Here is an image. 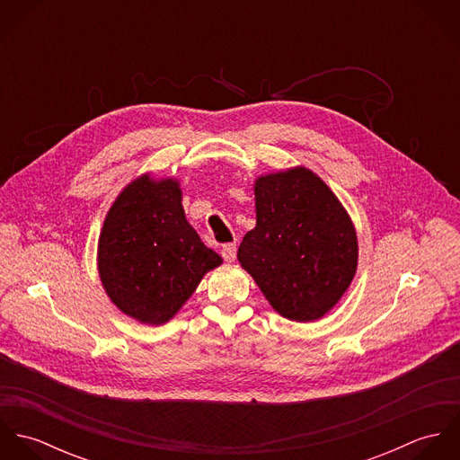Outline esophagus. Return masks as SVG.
Returning <instances> with one entry per match:
<instances>
[{
	"instance_id": "obj_1",
	"label": "esophagus",
	"mask_w": 460,
	"mask_h": 460,
	"mask_svg": "<svg viewBox=\"0 0 460 460\" xmlns=\"http://www.w3.org/2000/svg\"><path fill=\"white\" fill-rule=\"evenodd\" d=\"M235 255H237V246L235 244H225L221 248V257L226 261V262H234L235 261Z\"/></svg>"
}]
</instances>
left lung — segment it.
<instances>
[{
  "label": "left lung",
  "mask_w": 460,
  "mask_h": 460,
  "mask_svg": "<svg viewBox=\"0 0 460 460\" xmlns=\"http://www.w3.org/2000/svg\"><path fill=\"white\" fill-rule=\"evenodd\" d=\"M253 191L257 225L239 246V263L281 317L323 319L358 269V235L349 212L305 166L261 175Z\"/></svg>",
  "instance_id": "left-lung-1"
}]
</instances>
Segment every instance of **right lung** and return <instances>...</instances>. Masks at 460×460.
<instances>
[{
  "label": "right lung",
  "mask_w": 460,
  "mask_h": 460,
  "mask_svg": "<svg viewBox=\"0 0 460 460\" xmlns=\"http://www.w3.org/2000/svg\"><path fill=\"white\" fill-rule=\"evenodd\" d=\"M221 263L186 219L181 182L148 172L113 201L97 243L104 292L122 314L148 326L172 321Z\"/></svg>",
  "instance_id": "obj_1"
}]
</instances>
